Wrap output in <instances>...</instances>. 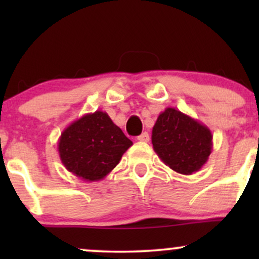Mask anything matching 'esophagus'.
Listing matches in <instances>:
<instances>
[{"instance_id":"34e87169","label":"esophagus","mask_w":259,"mask_h":259,"mask_svg":"<svg viewBox=\"0 0 259 259\" xmlns=\"http://www.w3.org/2000/svg\"><path fill=\"white\" fill-rule=\"evenodd\" d=\"M138 141L140 142H148L150 141V135H148V133H142L141 135L138 136Z\"/></svg>"}]
</instances>
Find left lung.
<instances>
[{"label": "left lung", "instance_id": "obj_1", "mask_svg": "<svg viewBox=\"0 0 259 259\" xmlns=\"http://www.w3.org/2000/svg\"><path fill=\"white\" fill-rule=\"evenodd\" d=\"M209 127L185 113L168 107L152 129L154 152L174 171L191 175L207 163L213 148Z\"/></svg>", "mask_w": 259, "mask_h": 259}]
</instances>
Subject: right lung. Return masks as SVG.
<instances>
[{
  "mask_svg": "<svg viewBox=\"0 0 259 259\" xmlns=\"http://www.w3.org/2000/svg\"><path fill=\"white\" fill-rule=\"evenodd\" d=\"M132 145L106 112L96 111L65 127L58 139V153L68 171L91 183L111 173Z\"/></svg>",
  "mask_w": 259,
  "mask_h": 259,
  "instance_id": "add662e5",
  "label": "right lung"
}]
</instances>
